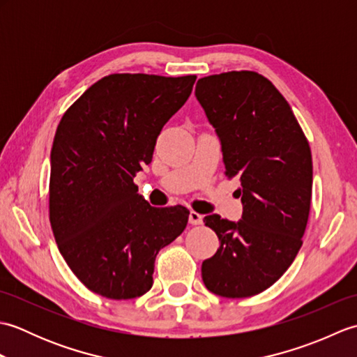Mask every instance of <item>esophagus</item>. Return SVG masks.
I'll list each match as a JSON object with an SVG mask.
<instances>
[{"label":"esophagus","instance_id":"1","mask_svg":"<svg viewBox=\"0 0 357 357\" xmlns=\"http://www.w3.org/2000/svg\"><path fill=\"white\" fill-rule=\"evenodd\" d=\"M188 222L192 225H201L202 224V215L198 213V211H190V215H188Z\"/></svg>","mask_w":357,"mask_h":357}]
</instances>
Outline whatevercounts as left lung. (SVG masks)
Wrapping results in <instances>:
<instances>
[{
	"instance_id": "obj_1",
	"label": "left lung",
	"mask_w": 357,
	"mask_h": 357,
	"mask_svg": "<svg viewBox=\"0 0 357 357\" xmlns=\"http://www.w3.org/2000/svg\"><path fill=\"white\" fill-rule=\"evenodd\" d=\"M196 100L221 141L225 176L238 179V222L208 215L219 248L202 262L207 290L250 298L284 275L302 247L313 185L312 151L290 104L250 70L201 78Z\"/></svg>"
}]
</instances>
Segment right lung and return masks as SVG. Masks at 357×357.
I'll use <instances>...</instances> for the list:
<instances>
[{"instance_id":"add662e5","label":"right lung","mask_w":357,"mask_h":357,"mask_svg":"<svg viewBox=\"0 0 357 357\" xmlns=\"http://www.w3.org/2000/svg\"><path fill=\"white\" fill-rule=\"evenodd\" d=\"M195 81V75L113 73L59 121L49 218L59 253L90 291L116 301L147 293L158 252L185 229L190 211L149 206L133 178L151 162L159 133Z\"/></svg>"}]
</instances>
